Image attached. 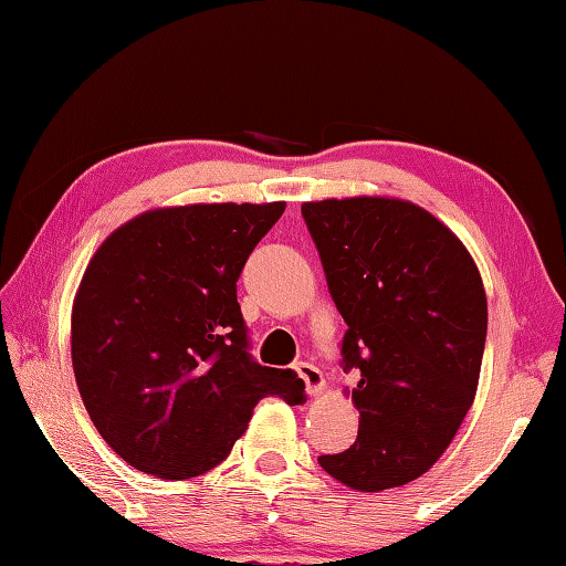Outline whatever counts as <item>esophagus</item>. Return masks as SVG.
<instances>
[{"label":"esophagus","mask_w":566,"mask_h":566,"mask_svg":"<svg viewBox=\"0 0 566 566\" xmlns=\"http://www.w3.org/2000/svg\"><path fill=\"white\" fill-rule=\"evenodd\" d=\"M294 369H296V375L302 377V381L306 384V394H308V396H318L321 389H323V375H321V369L314 367L311 363H298Z\"/></svg>","instance_id":"34e87169"}]
</instances>
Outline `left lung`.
<instances>
[{"mask_svg":"<svg viewBox=\"0 0 566 566\" xmlns=\"http://www.w3.org/2000/svg\"><path fill=\"white\" fill-rule=\"evenodd\" d=\"M302 213L347 323L345 369H359L357 440L318 462L355 491L403 486L440 460L474 403L482 274L462 240L413 201L321 199Z\"/></svg>","mask_w":566,"mask_h":566,"instance_id":"left-lung-1","label":"left lung"}]
</instances>
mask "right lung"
Masks as SVG:
<instances>
[{
  "instance_id": "1",
  "label": "right lung",
  "mask_w": 566,
  "mask_h": 566,
  "mask_svg": "<svg viewBox=\"0 0 566 566\" xmlns=\"http://www.w3.org/2000/svg\"><path fill=\"white\" fill-rule=\"evenodd\" d=\"M286 201L143 211L106 235L72 302L77 389L106 444L170 482L223 462L264 396L304 403L292 369L245 350L235 282Z\"/></svg>"
}]
</instances>
